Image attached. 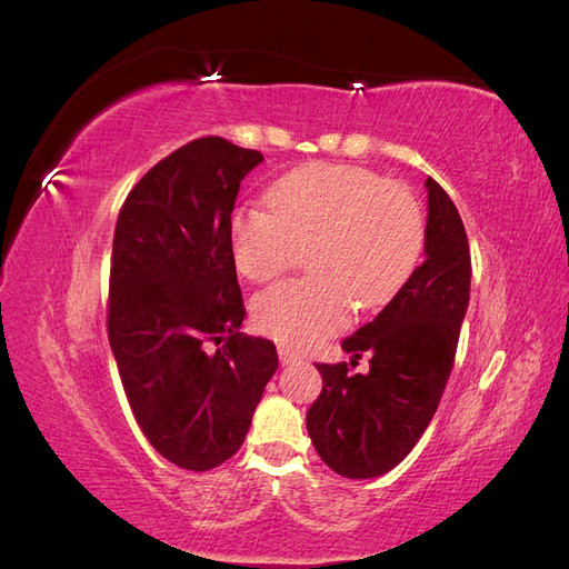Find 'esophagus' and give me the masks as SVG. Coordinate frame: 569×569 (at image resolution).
<instances>
[{"mask_svg":"<svg viewBox=\"0 0 569 569\" xmlns=\"http://www.w3.org/2000/svg\"><path fill=\"white\" fill-rule=\"evenodd\" d=\"M278 353H280V363H282V366H295V363H299V360H301L295 351H289V349H284V347H280Z\"/></svg>","mask_w":569,"mask_h":569,"instance_id":"1","label":"esophagus"}]
</instances>
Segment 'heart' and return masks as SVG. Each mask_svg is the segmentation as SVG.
I'll return each instance as SVG.
<instances>
[{
    "instance_id": "1",
    "label": "heart",
    "mask_w": 569,
    "mask_h": 569,
    "mask_svg": "<svg viewBox=\"0 0 569 569\" xmlns=\"http://www.w3.org/2000/svg\"><path fill=\"white\" fill-rule=\"evenodd\" d=\"M270 209L239 206L230 249L247 280L266 282L308 251L311 278L280 282L253 299V322L295 351L337 335L351 318L387 306L410 282L425 251L418 197L358 166L311 163L272 184Z\"/></svg>"
}]
</instances>
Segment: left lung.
Wrapping results in <instances>:
<instances>
[{
	"label": "left lung",
	"instance_id": "obj_1",
	"mask_svg": "<svg viewBox=\"0 0 569 569\" xmlns=\"http://www.w3.org/2000/svg\"><path fill=\"white\" fill-rule=\"evenodd\" d=\"M425 261L372 322L341 341L366 375L347 363H316L322 391L306 412L308 437L327 468L349 479L396 468L435 418L453 370L470 301V244L443 187L427 178Z\"/></svg>",
	"mask_w": 569,
	"mask_h": 569
}]
</instances>
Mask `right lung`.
<instances>
[{"instance_id": "right-lung-1", "label": "right lung", "mask_w": 569, "mask_h": 569, "mask_svg": "<svg viewBox=\"0 0 569 569\" xmlns=\"http://www.w3.org/2000/svg\"><path fill=\"white\" fill-rule=\"evenodd\" d=\"M256 149L199 137L149 168L120 206L107 330L149 443L206 472L242 446L272 372L274 343L239 332L247 308L230 249L239 182ZM209 342H222L213 355Z\"/></svg>"}]
</instances>
